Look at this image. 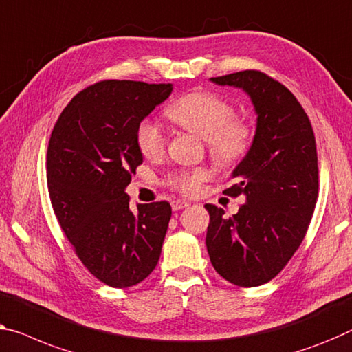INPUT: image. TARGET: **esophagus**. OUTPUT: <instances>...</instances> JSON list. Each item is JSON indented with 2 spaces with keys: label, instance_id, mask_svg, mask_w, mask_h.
Here are the masks:
<instances>
[{
  "label": "esophagus",
  "instance_id": "1",
  "mask_svg": "<svg viewBox=\"0 0 352 352\" xmlns=\"http://www.w3.org/2000/svg\"><path fill=\"white\" fill-rule=\"evenodd\" d=\"M188 206H190V204L188 202H185V201H174L172 202V210H182V208H186Z\"/></svg>",
  "mask_w": 352,
  "mask_h": 352
}]
</instances>
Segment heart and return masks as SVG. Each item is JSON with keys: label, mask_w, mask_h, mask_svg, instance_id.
Returning a JSON list of instances; mask_svg holds the SVG:
<instances>
[{"label": "heart", "mask_w": 352, "mask_h": 352, "mask_svg": "<svg viewBox=\"0 0 352 352\" xmlns=\"http://www.w3.org/2000/svg\"><path fill=\"white\" fill-rule=\"evenodd\" d=\"M166 117L178 128L206 139L208 155L218 166H234L250 150L251 131L242 120L234 118L232 106L208 91L188 93L166 109ZM135 145L145 158L155 160L164 153L166 134L158 123L144 118L135 128ZM206 169L178 170L167 183L178 192L196 194L207 180Z\"/></svg>", "instance_id": "obj_1"}]
</instances>
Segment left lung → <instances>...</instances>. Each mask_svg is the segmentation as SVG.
I'll list each match as a JSON object with an SVG mask.
<instances>
[{
	"instance_id": "left-lung-1",
	"label": "left lung",
	"mask_w": 352,
	"mask_h": 352,
	"mask_svg": "<svg viewBox=\"0 0 352 352\" xmlns=\"http://www.w3.org/2000/svg\"><path fill=\"white\" fill-rule=\"evenodd\" d=\"M218 85L237 87L253 102L258 123L242 162L224 194L245 196L228 217L207 204V251L214 270L232 285L269 283L300 246L316 206L318 153L310 118L297 98L261 71L212 77Z\"/></svg>"
}]
</instances>
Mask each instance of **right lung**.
Wrapping results in <instances>:
<instances>
[{
  "label": "right lung",
  "mask_w": 352,
  "mask_h": 352,
  "mask_svg": "<svg viewBox=\"0 0 352 352\" xmlns=\"http://www.w3.org/2000/svg\"><path fill=\"white\" fill-rule=\"evenodd\" d=\"M172 93V83L102 80L63 110L47 148V186L63 232L91 275L112 287L144 281L158 264L170 204L124 192L142 164L135 128Z\"/></svg>",
  "instance_id": "obj_1"
}]
</instances>
